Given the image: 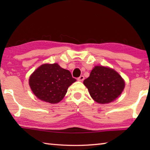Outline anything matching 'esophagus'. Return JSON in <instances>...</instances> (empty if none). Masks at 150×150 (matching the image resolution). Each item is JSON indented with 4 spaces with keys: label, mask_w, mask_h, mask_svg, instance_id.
<instances>
[{
    "label": "esophagus",
    "mask_w": 150,
    "mask_h": 150,
    "mask_svg": "<svg viewBox=\"0 0 150 150\" xmlns=\"http://www.w3.org/2000/svg\"><path fill=\"white\" fill-rule=\"evenodd\" d=\"M84 79H85L84 76H83V75H81L79 77L77 78V80L79 81H83V80H84Z\"/></svg>",
    "instance_id": "1"
}]
</instances>
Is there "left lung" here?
Instances as JSON below:
<instances>
[{"label":"left lung","mask_w":150,"mask_h":150,"mask_svg":"<svg viewBox=\"0 0 150 150\" xmlns=\"http://www.w3.org/2000/svg\"><path fill=\"white\" fill-rule=\"evenodd\" d=\"M83 83L87 87L91 97L100 104L115 100L122 92L125 85L117 72L103 66H95Z\"/></svg>","instance_id":"1"}]
</instances>
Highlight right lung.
Returning <instances> with one entry per match:
<instances>
[{
  "instance_id": "add662e5",
  "label": "right lung",
  "mask_w": 150,
  "mask_h": 150,
  "mask_svg": "<svg viewBox=\"0 0 150 150\" xmlns=\"http://www.w3.org/2000/svg\"><path fill=\"white\" fill-rule=\"evenodd\" d=\"M75 81L69 71L54 63L44 64L38 68L30 76L29 84L39 99L55 104L63 99L68 87Z\"/></svg>"
}]
</instances>
